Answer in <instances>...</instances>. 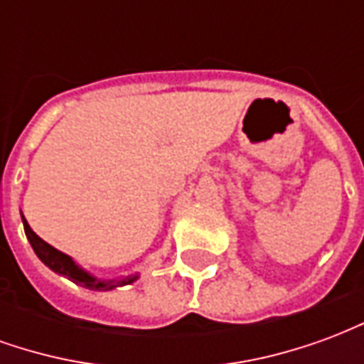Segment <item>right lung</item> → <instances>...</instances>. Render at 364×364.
Returning <instances> with one entry per match:
<instances>
[{
  "instance_id": "right-lung-1",
  "label": "right lung",
  "mask_w": 364,
  "mask_h": 364,
  "mask_svg": "<svg viewBox=\"0 0 364 364\" xmlns=\"http://www.w3.org/2000/svg\"><path fill=\"white\" fill-rule=\"evenodd\" d=\"M23 226H25V234H27V240L33 245V250L38 255V259L43 261L46 267H50L54 273L64 274L66 279H70L75 284H82L85 289L90 290H111L114 287H122V284H128V282L136 281V274L132 277H127V279H120V281H101V279H95L87 274L83 269H80L75 265L72 257H68L66 253L54 250L52 245H48L44 240L36 236L35 232L31 230V226L27 224V220L23 218Z\"/></svg>"
}]
</instances>
